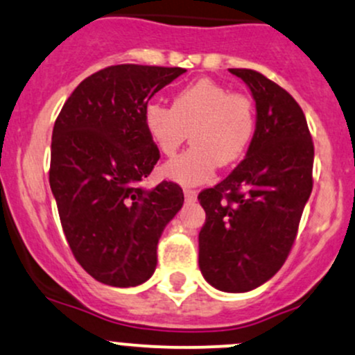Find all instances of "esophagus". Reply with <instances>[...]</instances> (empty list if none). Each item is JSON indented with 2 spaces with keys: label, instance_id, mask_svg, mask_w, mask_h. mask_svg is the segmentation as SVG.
Instances as JSON below:
<instances>
[{
  "label": "esophagus",
  "instance_id": "obj_1",
  "mask_svg": "<svg viewBox=\"0 0 355 355\" xmlns=\"http://www.w3.org/2000/svg\"><path fill=\"white\" fill-rule=\"evenodd\" d=\"M196 196H198V193L194 191V189H191V188H184V198H186V201H194V200H196Z\"/></svg>",
  "mask_w": 355,
  "mask_h": 355
}]
</instances>
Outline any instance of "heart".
<instances>
[{
	"label": "heart",
	"mask_w": 355,
	"mask_h": 355,
	"mask_svg": "<svg viewBox=\"0 0 355 355\" xmlns=\"http://www.w3.org/2000/svg\"><path fill=\"white\" fill-rule=\"evenodd\" d=\"M144 125L162 155H173L191 130L193 146L164 164L162 174L182 184H200L211 179L218 166H232L247 154L257 128V110L249 94L232 93L203 78L179 89L171 108L148 101Z\"/></svg>",
	"instance_id": "heart-1"
}]
</instances>
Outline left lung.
I'll return each mask as SVG.
<instances>
[{
    "instance_id": "left-lung-1",
    "label": "left lung",
    "mask_w": 355,
    "mask_h": 355,
    "mask_svg": "<svg viewBox=\"0 0 355 355\" xmlns=\"http://www.w3.org/2000/svg\"><path fill=\"white\" fill-rule=\"evenodd\" d=\"M252 91L257 128L245 159L198 194L207 211L200 269L220 291L245 293L283 268L313 189V140L295 98L252 69H230Z\"/></svg>"
}]
</instances>
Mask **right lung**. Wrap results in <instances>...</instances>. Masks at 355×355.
I'll return each mask as SVG.
<instances>
[{
    "label": "right lung",
    "mask_w": 355,
    "mask_h": 355,
    "mask_svg": "<svg viewBox=\"0 0 355 355\" xmlns=\"http://www.w3.org/2000/svg\"><path fill=\"white\" fill-rule=\"evenodd\" d=\"M182 72L105 67L72 91L55 120L49 182L76 261L103 284L146 283L164 227L182 207L176 182L140 188L161 157L147 135L144 106Z\"/></svg>",
    "instance_id": "obj_1"
}]
</instances>
